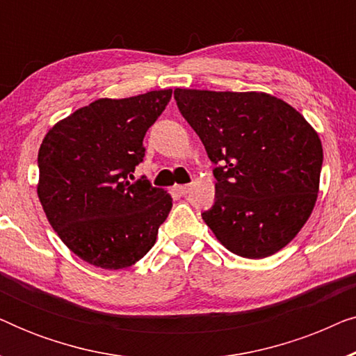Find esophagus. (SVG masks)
<instances>
[{
  "mask_svg": "<svg viewBox=\"0 0 356 356\" xmlns=\"http://www.w3.org/2000/svg\"><path fill=\"white\" fill-rule=\"evenodd\" d=\"M189 189H191V186L189 184H178V186H175V191H178L181 196H184V194L189 193Z\"/></svg>",
  "mask_w": 356,
  "mask_h": 356,
  "instance_id": "1",
  "label": "esophagus"
}]
</instances>
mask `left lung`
Segmentation results:
<instances>
[{"mask_svg":"<svg viewBox=\"0 0 356 356\" xmlns=\"http://www.w3.org/2000/svg\"><path fill=\"white\" fill-rule=\"evenodd\" d=\"M213 170L216 204L202 213L233 254L262 259L308 222L319 193L323 144L305 116L266 92L175 89Z\"/></svg>","mask_w":356,"mask_h":356,"instance_id":"1","label":"left lung"}]
</instances>
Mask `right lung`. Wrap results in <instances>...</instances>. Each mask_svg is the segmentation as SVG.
Segmentation results:
<instances>
[{"label": "right lung", "instance_id": "1", "mask_svg": "<svg viewBox=\"0 0 356 356\" xmlns=\"http://www.w3.org/2000/svg\"><path fill=\"white\" fill-rule=\"evenodd\" d=\"M172 89L99 99L53 124L38 149L37 194L61 241L105 270L133 266L157 240L173 199L128 177Z\"/></svg>", "mask_w": 356, "mask_h": 356}]
</instances>
